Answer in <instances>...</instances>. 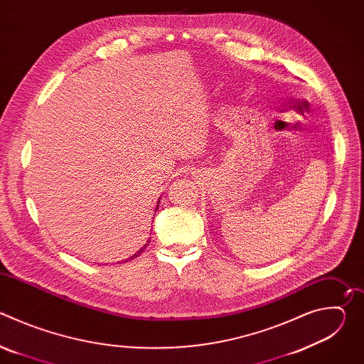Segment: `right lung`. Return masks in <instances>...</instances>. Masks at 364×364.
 Masks as SVG:
<instances>
[{"instance_id":"right-lung-1","label":"right lung","mask_w":364,"mask_h":364,"mask_svg":"<svg viewBox=\"0 0 364 364\" xmlns=\"http://www.w3.org/2000/svg\"><path fill=\"white\" fill-rule=\"evenodd\" d=\"M159 204H160V201H159ZM159 204H157V209H159ZM148 243H149V242H148ZM148 243H146V245H144V246H142V247H141V249H139V250H138V252H136V253H135V255H134V256H131V257H129V259H127V261H124V264H125V262H128V261H131V259H134V257H136V256H139V255H141V253H142V252H144V250H145V247H146V246H148Z\"/></svg>"}]
</instances>
